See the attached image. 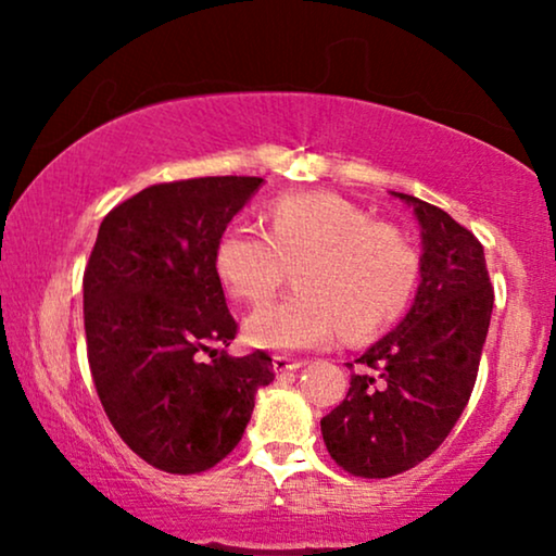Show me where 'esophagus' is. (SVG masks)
<instances>
[{"mask_svg": "<svg viewBox=\"0 0 556 556\" xmlns=\"http://www.w3.org/2000/svg\"><path fill=\"white\" fill-rule=\"evenodd\" d=\"M301 367H303L301 359H291V356H283V354L273 356V371H276V375H286V371H295Z\"/></svg>", "mask_w": 556, "mask_h": 556, "instance_id": "obj_1", "label": "esophagus"}]
</instances>
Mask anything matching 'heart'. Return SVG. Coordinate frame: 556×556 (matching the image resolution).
Returning a JSON list of instances; mask_svg holds the SVG:
<instances>
[{"mask_svg": "<svg viewBox=\"0 0 556 556\" xmlns=\"http://www.w3.org/2000/svg\"><path fill=\"white\" fill-rule=\"evenodd\" d=\"M268 232L225 227L215 270L242 303H265L295 268L299 293L257 308L242 324L250 346L301 352L324 346L341 331L367 339L394 321L415 291V248L394 225L337 194L280 197L265 210Z\"/></svg>", "mask_w": 556, "mask_h": 556, "instance_id": "b5f03b06", "label": "heart"}]
</instances>
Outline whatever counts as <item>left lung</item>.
Masks as SVG:
<instances>
[{
  "instance_id": "8db88e82",
  "label": "left lung",
  "mask_w": 556,
  "mask_h": 556,
  "mask_svg": "<svg viewBox=\"0 0 556 556\" xmlns=\"http://www.w3.org/2000/svg\"><path fill=\"white\" fill-rule=\"evenodd\" d=\"M392 194L420 223V286L397 329L356 359L344 402L321 420L326 451L362 478L397 476L438 451L473 392L493 308L476 235L435 204Z\"/></svg>"
}]
</instances>
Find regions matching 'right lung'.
Here are the masks:
<instances>
[{"instance_id": "obj_1", "label": "right lung", "mask_w": 556, "mask_h": 556, "mask_svg": "<svg viewBox=\"0 0 556 556\" xmlns=\"http://www.w3.org/2000/svg\"><path fill=\"white\" fill-rule=\"evenodd\" d=\"M261 185V177H202L141 189L103 217L86 265L96 392L121 440L166 473H202L227 458L255 392L276 377L265 352L217 349L230 346L238 324L215 248Z\"/></svg>"}]
</instances>
